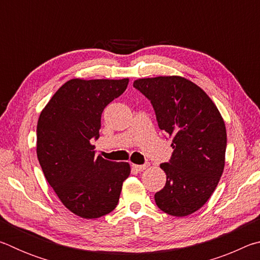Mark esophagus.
I'll return each instance as SVG.
<instances>
[{"instance_id":"obj_1","label":"esophagus","mask_w":260,"mask_h":260,"mask_svg":"<svg viewBox=\"0 0 260 260\" xmlns=\"http://www.w3.org/2000/svg\"><path fill=\"white\" fill-rule=\"evenodd\" d=\"M148 166H149V164H144V165H136V164H133V165H132V167H133V170L138 171V172H142V171L146 170Z\"/></svg>"}]
</instances>
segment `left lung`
Returning <instances> with one entry per match:
<instances>
[{"label": "left lung", "instance_id": "1", "mask_svg": "<svg viewBox=\"0 0 260 260\" xmlns=\"http://www.w3.org/2000/svg\"><path fill=\"white\" fill-rule=\"evenodd\" d=\"M133 86L151 101L158 126L174 149L170 162L160 164L166 183L155 193L156 204L167 214L186 217L209 201L221 178L225 121L209 95L183 77L136 79Z\"/></svg>", "mask_w": 260, "mask_h": 260}]
</instances>
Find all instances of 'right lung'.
<instances>
[{
  "mask_svg": "<svg viewBox=\"0 0 260 260\" xmlns=\"http://www.w3.org/2000/svg\"><path fill=\"white\" fill-rule=\"evenodd\" d=\"M129 79L74 78L52 95L40 113L37 155L43 174L65 208L83 219L114 210L131 166L95 156L104 108L119 98Z\"/></svg>",
  "mask_w": 260,
  "mask_h": 260,
  "instance_id": "right-lung-1",
  "label": "right lung"
}]
</instances>
